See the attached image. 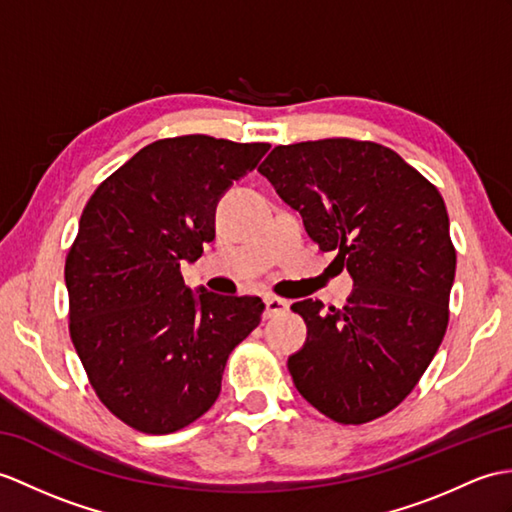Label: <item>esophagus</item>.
Returning a JSON list of instances; mask_svg holds the SVG:
<instances>
[{"label": "esophagus", "mask_w": 512, "mask_h": 512, "mask_svg": "<svg viewBox=\"0 0 512 512\" xmlns=\"http://www.w3.org/2000/svg\"><path fill=\"white\" fill-rule=\"evenodd\" d=\"M264 303H266V310H264V316H266V318H272V316L283 314L285 310H288V301L279 299V296L266 294V296H264Z\"/></svg>", "instance_id": "esophagus-1"}]
</instances>
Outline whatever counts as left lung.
<instances>
[{
    "mask_svg": "<svg viewBox=\"0 0 512 512\" xmlns=\"http://www.w3.org/2000/svg\"><path fill=\"white\" fill-rule=\"evenodd\" d=\"M257 170L353 279L340 310L292 305L307 325L288 358L296 390L336 423L384 417L419 384L447 329L456 248L443 196L395 150L347 137L277 146Z\"/></svg>",
    "mask_w": 512,
    "mask_h": 512,
    "instance_id": "1",
    "label": "left lung"
}]
</instances>
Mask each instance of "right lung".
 Returning a JSON list of instances; mask_svg holds the SVG:
<instances>
[{
	"instance_id": "add662e5",
	"label": "right lung",
	"mask_w": 512,
	"mask_h": 512,
	"mask_svg": "<svg viewBox=\"0 0 512 512\" xmlns=\"http://www.w3.org/2000/svg\"><path fill=\"white\" fill-rule=\"evenodd\" d=\"M270 144L159 139L98 185L65 261L69 334L95 395L144 434L216 403L231 351L259 325V296L187 288L181 264L216 237L222 194Z\"/></svg>"
}]
</instances>
